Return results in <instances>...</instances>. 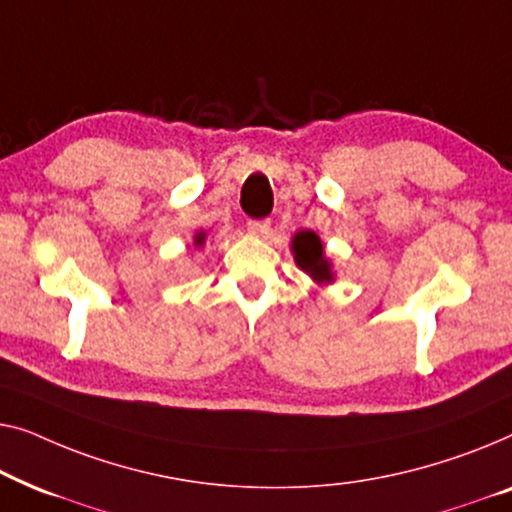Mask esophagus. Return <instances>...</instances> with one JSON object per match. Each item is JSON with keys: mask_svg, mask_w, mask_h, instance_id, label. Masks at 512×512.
Instances as JSON below:
<instances>
[{"mask_svg": "<svg viewBox=\"0 0 512 512\" xmlns=\"http://www.w3.org/2000/svg\"><path fill=\"white\" fill-rule=\"evenodd\" d=\"M246 227L253 236H264V234H269L271 222L269 220H248Z\"/></svg>", "mask_w": 512, "mask_h": 512, "instance_id": "34e87169", "label": "esophagus"}]
</instances>
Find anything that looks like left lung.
I'll list each match as a JSON object with an SVG mask.
<instances>
[{"mask_svg": "<svg viewBox=\"0 0 512 512\" xmlns=\"http://www.w3.org/2000/svg\"><path fill=\"white\" fill-rule=\"evenodd\" d=\"M294 259L306 273L318 280H331V271L327 259L322 257V243L313 232H299L292 241Z\"/></svg>", "mask_w": 512, "mask_h": 512, "instance_id": "8db88e82", "label": "left lung"}]
</instances>
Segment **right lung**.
Returning a JSON list of instances; mask_svg holds the SVG:
<instances>
[{
  "label": "right lung",
  "instance_id": "obj_1",
  "mask_svg": "<svg viewBox=\"0 0 512 512\" xmlns=\"http://www.w3.org/2000/svg\"><path fill=\"white\" fill-rule=\"evenodd\" d=\"M201 243H204V234L194 236V246H201Z\"/></svg>",
  "mask_w": 512,
  "mask_h": 512
}]
</instances>
